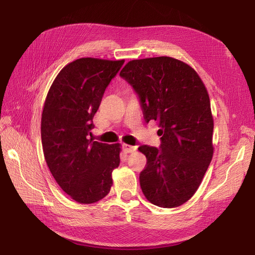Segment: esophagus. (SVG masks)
Instances as JSON below:
<instances>
[{"label": "esophagus", "instance_id": "esophagus-1", "mask_svg": "<svg viewBox=\"0 0 255 255\" xmlns=\"http://www.w3.org/2000/svg\"><path fill=\"white\" fill-rule=\"evenodd\" d=\"M122 147H124V151L126 153H133V152L136 151V146L129 145V144H127V143H125L124 145H122Z\"/></svg>", "mask_w": 255, "mask_h": 255}]
</instances>
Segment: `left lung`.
Returning a JSON list of instances; mask_svg holds the SVG:
<instances>
[{
  "label": "left lung",
  "instance_id": "8db88e82",
  "mask_svg": "<svg viewBox=\"0 0 255 255\" xmlns=\"http://www.w3.org/2000/svg\"><path fill=\"white\" fill-rule=\"evenodd\" d=\"M120 76L139 95L146 122L160 128V148L138 147L146 157L140 187L153 205L179 207L195 194L213 157L207 87L194 68L171 57L131 60Z\"/></svg>",
  "mask_w": 255,
  "mask_h": 255
}]
</instances>
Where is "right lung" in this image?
<instances>
[{
  "label": "right lung",
  "mask_w": 255,
  "mask_h": 255,
  "mask_svg": "<svg viewBox=\"0 0 255 255\" xmlns=\"http://www.w3.org/2000/svg\"><path fill=\"white\" fill-rule=\"evenodd\" d=\"M125 60L81 58L55 78L41 118L43 153L50 173L69 197L94 204L112 188L119 166L121 144L89 139L102 96Z\"/></svg>",
  "instance_id": "obj_1"
}]
</instances>
